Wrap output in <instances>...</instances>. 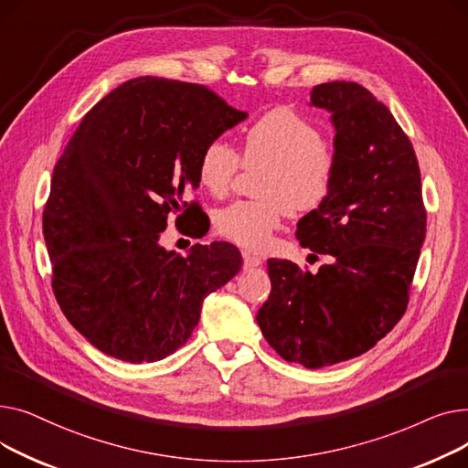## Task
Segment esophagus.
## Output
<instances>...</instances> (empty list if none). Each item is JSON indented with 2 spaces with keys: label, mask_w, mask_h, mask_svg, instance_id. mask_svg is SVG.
<instances>
[{
  "label": "esophagus",
  "mask_w": 468,
  "mask_h": 468,
  "mask_svg": "<svg viewBox=\"0 0 468 468\" xmlns=\"http://www.w3.org/2000/svg\"><path fill=\"white\" fill-rule=\"evenodd\" d=\"M242 260H244V269H252V267L261 265V260L258 256H252L250 252H242Z\"/></svg>",
  "instance_id": "obj_1"
}]
</instances>
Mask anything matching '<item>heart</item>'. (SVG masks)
<instances>
[{"label": "heart", "mask_w": 468, "mask_h": 468, "mask_svg": "<svg viewBox=\"0 0 468 468\" xmlns=\"http://www.w3.org/2000/svg\"><path fill=\"white\" fill-rule=\"evenodd\" d=\"M242 165L263 168L258 201H239L216 216L221 237L244 250L269 249L288 208L311 212L332 193L335 154L323 133L296 112L279 108L261 115L244 134ZM240 168L237 152L224 140L208 142L197 163V178L216 199L226 197Z\"/></svg>", "instance_id": "1"}]
</instances>
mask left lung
<instances>
[{
	"label": "left lung",
	"mask_w": 468,
	"mask_h": 468,
	"mask_svg": "<svg viewBox=\"0 0 468 468\" xmlns=\"http://www.w3.org/2000/svg\"><path fill=\"white\" fill-rule=\"evenodd\" d=\"M330 112L335 180L298 221L302 247L332 256L316 273L267 260L269 300L256 321L284 360L324 367L370 351L400 321L427 231L421 172L387 106L358 83L311 90Z\"/></svg>",
	"instance_id": "8db88e82"
}]
</instances>
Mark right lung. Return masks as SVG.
I'll use <instances>...</instances> for the list:
<instances>
[{
    "instance_id": "1",
    "label": "right lung",
    "mask_w": 468,
    "mask_h": 468,
    "mask_svg": "<svg viewBox=\"0 0 468 468\" xmlns=\"http://www.w3.org/2000/svg\"><path fill=\"white\" fill-rule=\"evenodd\" d=\"M247 119L205 85L136 78L104 96L68 142L43 212L53 290L90 346L142 364L178 351L203 300L242 265L229 242L187 256L159 244L168 214L199 187L203 147Z\"/></svg>"
}]
</instances>
